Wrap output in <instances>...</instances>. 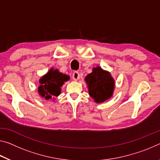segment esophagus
<instances>
[{
    "label": "esophagus",
    "instance_id": "esophagus-1",
    "mask_svg": "<svg viewBox=\"0 0 160 160\" xmlns=\"http://www.w3.org/2000/svg\"><path fill=\"white\" fill-rule=\"evenodd\" d=\"M72 78L73 80L77 81L80 78V73L78 72V71H75L72 73Z\"/></svg>",
    "mask_w": 160,
    "mask_h": 160
}]
</instances>
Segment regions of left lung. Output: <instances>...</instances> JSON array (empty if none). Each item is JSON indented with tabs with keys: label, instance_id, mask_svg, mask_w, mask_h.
I'll use <instances>...</instances> for the list:
<instances>
[{
	"label": "left lung",
	"instance_id": "left-lung-1",
	"mask_svg": "<svg viewBox=\"0 0 160 160\" xmlns=\"http://www.w3.org/2000/svg\"><path fill=\"white\" fill-rule=\"evenodd\" d=\"M88 84V92L95 102L100 103L110 99L115 89V80L110 73L100 67L92 69V72L85 78Z\"/></svg>",
	"mask_w": 160,
	"mask_h": 160
}]
</instances>
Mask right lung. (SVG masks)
Masks as SVG:
<instances>
[{"instance_id": "right-lung-1", "label": "right lung", "mask_w": 160, "mask_h": 160, "mask_svg": "<svg viewBox=\"0 0 160 160\" xmlns=\"http://www.w3.org/2000/svg\"><path fill=\"white\" fill-rule=\"evenodd\" d=\"M70 80V77L60 72L58 69L53 68L40 79V86L38 88L40 95L45 100L52 97H58L61 92V87L65 82Z\"/></svg>"}]
</instances>
